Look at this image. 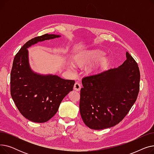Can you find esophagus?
<instances>
[{
    "instance_id": "34e87169",
    "label": "esophagus",
    "mask_w": 154,
    "mask_h": 154,
    "mask_svg": "<svg viewBox=\"0 0 154 154\" xmlns=\"http://www.w3.org/2000/svg\"><path fill=\"white\" fill-rule=\"evenodd\" d=\"M80 88H81V85H80V84L79 82H76L74 86V89L75 91H80Z\"/></svg>"
}]
</instances>
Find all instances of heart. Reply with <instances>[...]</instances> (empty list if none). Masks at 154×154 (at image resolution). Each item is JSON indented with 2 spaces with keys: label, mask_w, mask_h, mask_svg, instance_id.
<instances>
[{
  "label": "heart",
  "mask_w": 154,
  "mask_h": 154,
  "mask_svg": "<svg viewBox=\"0 0 154 154\" xmlns=\"http://www.w3.org/2000/svg\"><path fill=\"white\" fill-rule=\"evenodd\" d=\"M104 52L102 51L96 49L88 51L82 55H78L74 59L75 63L77 66L82 67L88 63L96 61L97 59V66L103 67L108 64L109 59L106 56H103Z\"/></svg>",
  "instance_id": "b5f03b06"
}]
</instances>
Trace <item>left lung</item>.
Returning a JSON list of instances; mask_svg holds the SVG:
<instances>
[{
  "label": "left lung",
  "instance_id": "8db88e82",
  "mask_svg": "<svg viewBox=\"0 0 154 154\" xmlns=\"http://www.w3.org/2000/svg\"><path fill=\"white\" fill-rule=\"evenodd\" d=\"M120 66L84 77L80 90V116L94 130L118 124L135 102L140 89V70L132 57Z\"/></svg>",
  "mask_w": 154,
  "mask_h": 154
}]
</instances>
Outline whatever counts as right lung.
<instances>
[{
    "mask_svg": "<svg viewBox=\"0 0 154 154\" xmlns=\"http://www.w3.org/2000/svg\"><path fill=\"white\" fill-rule=\"evenodd\" d=\"M60 37L44 34L29 40L15 55L11 73V94L20 114L32 122L44 123L54 116L63 99L72 91L74 80L40 75L30 67L27 48Z\"/></svg>",
    "mask_w": 154,
    "mask_h": 154,
    "instance_id": "1",
    "label": "right lung"
}]
</instances>
